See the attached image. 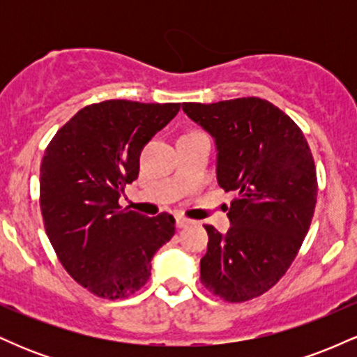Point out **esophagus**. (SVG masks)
Returning <instances> with one entry per match:
<instances>
[{"label":"esophagus","mask_w":357,"mask_h":357,"mask_svg":"<svg viewBox=\"0 0 357 357\" xmlns=\"http://www.w3.org/2000/svg\"><path fill=\"white\" fill-rule=\"evenodd\" d=\"M191 223H192V221L184 218V216H176V227H178V228H186L188 225H191Z\"/></svg>","instance_id":"obj_1"}]
</instances>
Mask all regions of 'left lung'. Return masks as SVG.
I'll use <instances>...</instances> for the list:
<instances>
[{"label":"left lung","mask_w":357,"mask_h":357,"mask_svg":"<svg viewBox=\"0 0 357 357\" xmlns=\"http://www.w3.org/2000/svg\"><path fill=\"white\" fill-rule=\"evenodd\" d=\"M183 110L216 144V179L235 191L225 235L206 225L202 284L227 302L261 296L284 277L314 216L317 176L298 126L258 97L216 104L184 102Z\"/></svg>","instance_id":"left-lung-1"}]
</instances>
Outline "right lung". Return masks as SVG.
Wrapping results in <instances>:
<instances>
[{
	"label": "right lung",
	"mask_w": 357,
	"mask_h": 357,
	"mask_svg": "<svg viewBox=\"0 0 357 357\" xmlns=\"http://www.w3.org/2000/svg\"><path fill=\"white\" fill-rule=\"evenodd\" d=\"M179 104L105 100L84 107L45 151L40 208L63 268L104 298L134 294L151 275V260L174 235L167 213L121 208L126 184L137 179L139 155Z\"/></svg>",
	"instance_id": "1"
}]
</instances>
